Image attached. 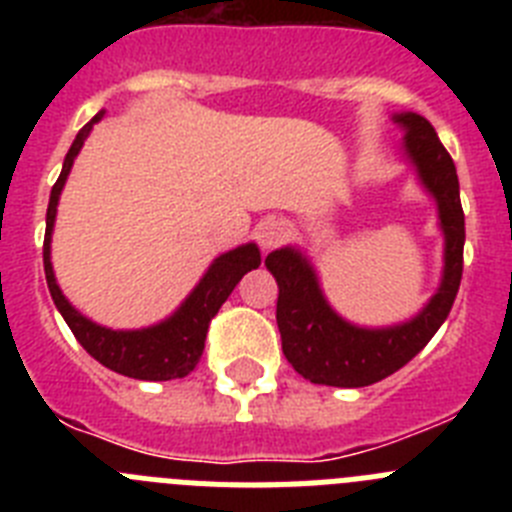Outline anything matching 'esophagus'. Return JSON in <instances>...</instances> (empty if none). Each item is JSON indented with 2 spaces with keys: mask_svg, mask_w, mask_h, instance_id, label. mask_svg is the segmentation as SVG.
Wrapping results in <instances>:
<instances>
[{
  "mask_svg": "<svg viewBox=\"0 0 512 512\" xmlns=\"http://www.w3.org/2000/svg\"><path fill=\"white\" fill-rule=\"evenodd\" d=\"M284 235H287V228L277 217H266L264 223H259V228H256V241L261 243V248L279 246L284 241Z\"/></svg>",
  "mask_w": 512,
  "mask_h": 512,
  "instance_id": "1",
  "label": "esophagus"
}]
</instances>
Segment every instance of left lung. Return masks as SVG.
<instances>
[{
  "instance_id": "obj_1",
  "label": "left lung",
  "mask_w": 512,
  "mask_h": 512,
  "mask_svg": "<svg viewBox=\"0 0 512 512\" xmlns=\"http://www.w3.org/2000/svg\"><path fill=\"white\" fill-rule=\"evenodd\" d=\"M392 120L405 130V153L438 205L446 241L441 287L408 323L359 328L328 305L305 253L289 246L271 251L266 256V269L279 284L277 325L282 333V351L295 372L312 384L366 387L395 374L436 336L459 292L464 269V210L456 166L425 117L400 112Z\"/></svg>"
}]
</instances>
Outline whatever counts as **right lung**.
Instances as JSON below:
<instances>
[{
  "label": "right lung",
  "instance_id": "obj_1",
  "mask_svg": "<svg viewBox=\"0 0 512 512\" xmlns=\"http://www.w3.org/2000/svg\"><path fill=\"white\" fill-rule=\"evenodd\" d=\"M102 115L104 112L94 115V120L87 122L79 130L76 140L71 143L69 153L63 158L61 176H58V182L51 189L43 241L45 282H48L53 302H56L63 320L69 323L76 341L99 364L107 366V369H112L117 374H125V377L133 379H146V382L182 379L192 372L194 366L200 364L202 351H205L207 328H210V320L215 318L220 305L228 300L235 284L243 279V274H248L251 269H259V246L256 243H246V246H238L233 251L223 253V256H217L210 264V269H207L205 277L200 279V284L192 289V295L164 323L140 330H112L84 318L76 307H71V302L63 297L61 287L56 284V274H53L51 264V233L53 223H56L58 197H61V189L66 184V176H69L71 166H74L76 153L81 151L87 135L92 133V125Z\"/></svg>",
  "mask_w": 512,
  "mask_h": 512
}]
</instances>
